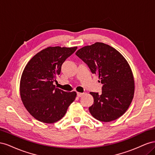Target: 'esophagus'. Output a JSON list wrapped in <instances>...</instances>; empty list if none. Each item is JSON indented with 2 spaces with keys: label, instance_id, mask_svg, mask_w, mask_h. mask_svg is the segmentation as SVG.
Masks as SVG:
<instances>
[{
  "label": "esophagus",
  "instance_id": "esophagus-1",
  "mask_svg": "<svg viewBox=\"0 0 155 155\" xmlns=\"http://www.w3.org/2000/svg\"><path fill=\"white\" fill-rule=\"evenodd\" d=\"M84 94V93H81V92H77V96L78 97H81Z\"/></svg>",
  "mask_w": 155,
  "mask_h": 155
}]
</instances>
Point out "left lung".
Returning a JSON list of instances; mask_svg holds the SVG:
<instances>
[{
    "label": "left lung",
    "instance_id": "obj_1",
    "mask_svg": "<svg viewBox=\"0 0 155 155\" xmlns=\"http://www.w3.org/2000/svg\"><path fill=\"white\" fill-rule=\"evenodd\" d=\"M76 55L85 62L103 85L101 94L90 92L93 105L88 108L96 120L109 122L122 116L133 99L134 80L128 62L118 50L97 42L79 49Z\"/></svg>",
    "mask_w": 155,
    "mask_h": 155
}]
</instances>
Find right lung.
<instances>
[{
    "mask_svg": "<svg viewBox=\"0 0 155 155\" xmlns=\"http://www.w3.org/2000/svg\"><path fill=\"white\" fill-rule=\"evenodd\" d=\"M77 48L49 46L35 54L26 65L21 78L20 95L26 110L38 121L57 122L76 99V92H64L53 83L64 61Z\"/></svg>",
    "mask_w": 155,
    "mask_h": 155,
    "instance_id": "1",
    "label": "right lung"
}]
</instances>
